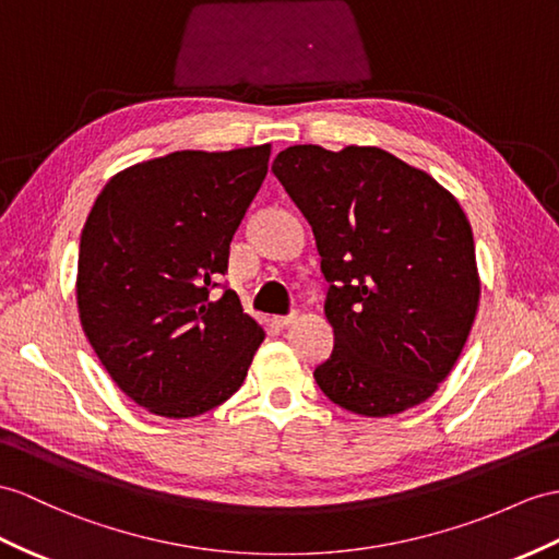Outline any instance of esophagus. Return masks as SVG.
Instances as JSON below:
<instances>
[{
	"instance_id": "esophagus-1",
	"label": "esophagus",
	"mask_w": 559,
	"mask_h": 559,
	"mask_svg": "<svg viewBox=\"0 0 559 559\" xmlns=\"http://www.w3.org/2000/svg\"><path fill=\"white\" fill-rule=\"evenodd\" d=\"M294 320H296V312H289V316H277V318H272V322H275L277 326H289Z\"/></svg>"
}]
</instances>
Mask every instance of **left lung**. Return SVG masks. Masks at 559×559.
Masks as SVG:
<instances>
[{"instance_id": "1", "label": "left lung", "mask_w": 559, "mask_h": 559, "mask_svg": "<svg viewBox=\"0 0 559 559\" xmlns=\"http://www.w3.org/2000/svg\"><path fill=\"white\" fill-rule=\"evenodd\" d=\"M316 235L330 284V401L367 417L427 401L453 370L479 306L474 239L457 199L377 146L296 144L272 160Z\"/></svg>"}]
</instances>
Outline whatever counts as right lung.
Returning <instances> with one entry per match:
<instances>
[{
    "instance_id": "1",
    "label": "right lung",
    "mask_w": 559,
    "mask_h": 559,
    "mask_svg": "<svg viewBox=\"0 0 559 559\" xmlns=\"http://www.w3.org/2000/svg\"><path fill=\"white\" fill-rule=\"evenodd\" d=\"M267 158L270 144L173 152L118 173L94 201L78 251L80 322L106 372L148 413L213 411L265 338L221 277Z\"/></svg>"
}]
</instances>
